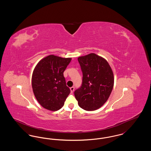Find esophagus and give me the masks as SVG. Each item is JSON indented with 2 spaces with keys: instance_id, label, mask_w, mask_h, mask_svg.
<instances>
[{
  "instance_id": "obj_1",
  "label": "esophagus",
  "mask_w": 151,
  "mask_h": 151,
  "mask_svg": "<svg viewBox=\"0 0 151 151\" xmlns=\"http://www.w3.org/2000/svg\"><path fill=\"white\" fill-rule=\"evenodd\" d=\"M70 90H71V92L72 93L73 92L74 90H75V88H74V86H72V87H71V88H70Z\"/></svg>"
}]
</instances>
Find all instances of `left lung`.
Wrapping results in <instances>:
<instances>
[{
  "label": "left lung",
  "mask_w": 151,
  "mask_h": 151,
  "mask_svg": "<svg viewBox=\"0 0 151 151\" xmlns=\"http://www.w3.org/2000/svg\"><path fill=\"white\" fill-rule=\"evenodd\" d=\"M83 72L81 87L74 92L79 106L86 111L100 108L108 100L114 86V75L107 60L91 53L78 58Z\"/></svg>",
  "instance_id": "obj_1"
}]
</instances>
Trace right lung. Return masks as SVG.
<instances>
[{"mask_svg": "<svg viewBox=\"0 0 151 151\" xmlns=\"http://www.w3.org/2000/svg\"><path fill=\"white\" fill-rule=\"evenodd\" d=\"M71 60V58L50 55L36 65L32 86L37 100L43 108L57 111L64 105L70 89L66 86L63 72Z\"/></svg>", "mask_w": 151, "mask_h": 151, "instance_id": "obj_1", "label": "right lung"}]
</instances>
